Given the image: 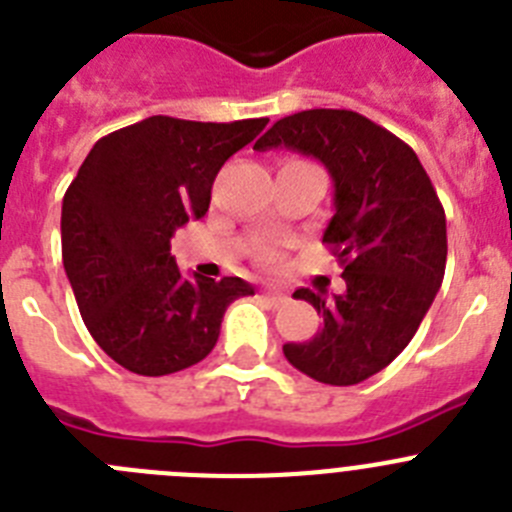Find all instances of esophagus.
<instances>
[{"label":"esophagus","mask_w":512,"mask_h":512,"mask_svg":"<svg viewBox=\"0 0 512 512\" xmlns=\"http://www.w3.org/2000/svg\"><path fill=\"white\" fill-rule=\"evenodd\" d=\"M262 296H265L267 301L273 303V306H280V303L288 301V296H285V290H280V288H265V290H262Z\"/></svg>","instance_id":"1"}]
</instances>
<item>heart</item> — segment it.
<instances>
[{
	"mask_svg": "<svg viewBox=\"0 0 512 512\" xmlns=\"http://www.w3.org/2000/svg\"><path fill=\"white\" fill-rule=\"evenodd\" d=\"M260 260H262V262H267V265H273V262L278 260V252L270 250V247H267V250H262V252H260Z\"/></svg>",
	"mask_w": 512,
	"mask_h": 512,
	"instance_id": "b5f03b06",
	"label": "heart"
}]
</instances>
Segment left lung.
Segmentation results:
<instances>
[{"label": "left lung", "instance_id": "left-lung-1", "mask_svg": "<svg viewBox=\"0 0 512 512\" xmlns=\"http://www.w3.org/2000/svg\"><path fill=\"white\" fill-rule=\"evenodd\" d=\"M321 160L334 181L324 245L347 290L326 301L298 288L324 319L308 342L283 344L290 365L326 385H357L413 339L441 288L446 216L421 160L400 137L349 109L290 114L255 142Z\"/></svg>", "mask_w": 512, "mask_h": 512}]
</instances>
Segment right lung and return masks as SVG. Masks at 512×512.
I'll use <instances>...</instances> for the list:
<instances>
[{
  "label": "right lung",
  "mask_w": 512,
  "mask_h": 512,
  "mask_svg": "<svg viewBox=\"0 0 512 512\" xmlns=\"http://www.w3.org/2000/svg\"><path fill=\"white\" fill-rule=\"evenodd\" d=\"M267 119L147 117L101 137L63 196V267L86 329L124 370L145 377L196 365L224 311L252 296L242 278H186L170 237L209 211L216 173Z\"/></svg>",
  "instance_id": "1"
}]
</instances>
